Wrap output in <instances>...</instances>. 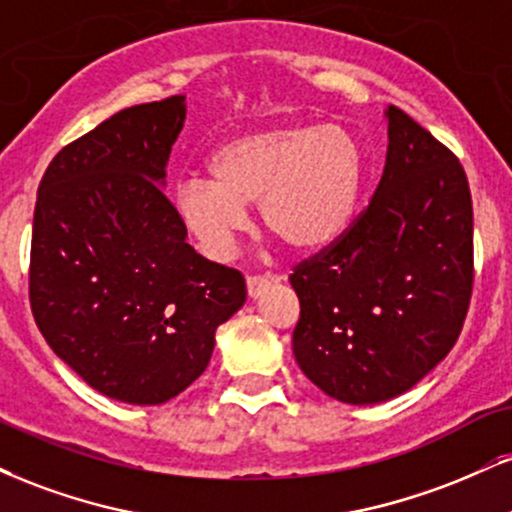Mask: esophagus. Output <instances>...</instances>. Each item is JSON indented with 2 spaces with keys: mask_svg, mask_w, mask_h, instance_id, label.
Segmentation results:
<instances>
[{
  "mask_svg": "<svg viewBox=\"0 0 512 512\" xmlns=\"http://www.w3.org/2000/svg\"><path fill=\"white\" fill-rule=\"evenodd\" d=\"M274 276H248V295L250 298H260L269 286H274Z\"/></svg>",
  "mask_w": 512,
  "mask_h": 512,
  "instance_id": "1",
  "label": "esophagus"
}]
</instances>
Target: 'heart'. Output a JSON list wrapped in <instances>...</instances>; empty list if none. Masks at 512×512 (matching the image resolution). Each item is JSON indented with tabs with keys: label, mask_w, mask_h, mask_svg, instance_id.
I'll use <instances>...</instances> for the list:
<instances>
[{
	"label": "heart",
	"mask_w": 512,
	"mask_h": 512,
	"mask_svg": "<svg viewBox=\"0 0 512 512\" xmlns=\"http://www.w3.org/2000/svg\"><path fill=\"white\" fill-rule=\"evenodd\" d=\"M209 174L174 190L181 226L212 260L231 255L248 226L245 205L260 199V219L295 252L329 248L348 229L367 157L357 135L338 123H286L240 135L209 159Z\"/></svg>",
	"instance_id": "b5f03b06"
}]
</instances>
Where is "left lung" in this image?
<instances>
[{
  "mask_svg": "<svg viewBox=\"0 0 512 512\" xmlns=\"http://www.w3.org/2000/svg\"><path fill=\"white\" fill-rule=\"evenodd\" d=\"M389 152L369 205L295 264L293 355L350 405L410 391L451 353L472 298V195L458 157L389 104Z\"/></svg>",
  "mask_w": 512,
  "mask_h": 512,
  "instance_id": "1",
  "label": "left lung"
}]
</instances>
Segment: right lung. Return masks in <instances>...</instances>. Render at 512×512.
<instances>
[{
    "label": "right lung",
    "mask_w": 512,
    "mask_h": 512,
    "mask_svg": "<svg viewBox=\"0 0 512 512\" xmlns=\"http://www.w3.org/2000/svg\"><path fill=\"white\" fill-rule=\"evenodd\" d=\"M183 121V95L121 109L61 147L38 188L35 324L80 379L121 403L186 391L248 293L238 269L190 248L162 190Z\"/></svg>",
    "instance_id": "add662e5"
}]
</instances>
